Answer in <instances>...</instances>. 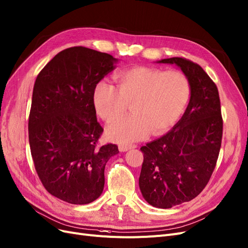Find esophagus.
Masks as SVG:
<instances>
[{
    "label": "esophagus",
    "mask_w": 248,
    "mask_h": 248,
    "mask_svg": "<svg viewBox=\"0 0 248 248\" xmlns=\"http://www.w3.org/2000/svg\"><path fill=\"white\" fill-rule=\"evenodd\" d=\"M135 148H137L136 145H126V144L119 145V151H122V152L129 151L130 149H135Z\"/></svg>",
    "instance_id": "esophagus-1"
}]
</instances>
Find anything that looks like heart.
<instances>
[{
    "label": "heart",
    "mask_w": 248,
    "mask_h": 248,
    "mask_svg": "<svg viewBox=\"0 0 248 248\" xmlns=\"http://www.w3.org/2000/svg\"><path fill=\"white\" fill-rule=\"evenodd\" d=\"M117 89L107 79L93 91L97 114L106 122L121 116L131 104L133 114L109 124L107 134L122 143L141 140L151 131L162 134L175 124L188 105L191 89L179 70L136 66L115 75Z\"/></svg>",
    "instance_id": "obj_1"
}]
</instances>
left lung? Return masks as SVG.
<instances>
[{"label": "left lung", "mask_w": 248, "mask_h": 248, "mask_svg": "<svg viewBox=\"0 0 248 248\" xmlns=\"http://www.w3.org/2000/svg\"><path fill=\"white\" fill-rule=\"evenodd\" d=\"M156 62L175 64L191 89L180 121L166 135L141 147V193L150 205L170 208L195 198L206 186L221 149L223 119L217 88L201 66L180 57Z\"/></svg>", "instance_id": "obj_1"}]
</instances>
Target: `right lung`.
Here are the masks:
<instances>
[{
  "mask_svg": "<svg viewBox=\"0 0 248 248\" xmlns=\"http://www.w3.org/2000/svg\"><path fill=\"white\" fill-rule=\"evenodd\" d=\"M107 53L72 47L55 56L35 79L29 121L31 152L50 194L71 204L93 202L104 189V170L119 151L98 147L103 127L97 122L93 91L115 69Z\"/></svg>",
  "mask_w": 248,
  "mask_h": 248,
  "instance_id": "1",
  "label": "right lung"
}]
</instances>
